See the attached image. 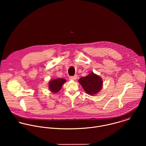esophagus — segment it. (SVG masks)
Segmentation results:
<instances>
[{"mask_svg":"<svg viewBox=\"0 0 146 146\" xmlns=\"http://www.w3.org/2000/svg\"><path fill=\"white\" fill-rule=\"evenodd\" d=\"M69 79H70V80H75L77 79V76H76V75H75V76H70Z\"/></svg>","mask_w":146,"mask_h":146,"instance_id":"34e87169","label":"esophagus"}]
</instances>
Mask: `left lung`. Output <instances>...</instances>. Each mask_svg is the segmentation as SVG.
<instances>
[{"label":"left lung","instance_id":"obj_1","mask_svg":"<svg viewBox=\"0 0 146 146\" xmlns=\"http://www.w3.org/2000/svg\"><path fill=\"white\" fill-rule=\"evenodd\" d=\"M78 82L81 84L85 92L90 96L98 93L103 86L102 78L93 72H90L88 76L80 78Z\"/></svg>","mask_w":146,"mask_h":146}]
</instances>
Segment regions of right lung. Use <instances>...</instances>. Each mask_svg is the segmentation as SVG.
<instances>
[{"mask_svg":"<svg viewBox=\"0 0 146 146\" xmlns=\"http://www.w3.org/2000/svg\"><path fill=\"white\" fill-rule=\"evenodd\" d=\"M66 82V81L64 79L58 78L53 79L49 81L48 84V88L52 93H56L61 90L63 84Z\"/></svg>","mask_w":146,"mask_h":146,"instance_id":"1","label":"right lung"}]
</instances>
